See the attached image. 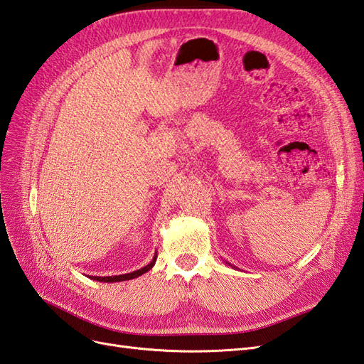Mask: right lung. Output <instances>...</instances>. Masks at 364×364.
Masks as SVG:
<instances>
[{"instance_id": "1", "label": "right lung", "mask_w": 364, "mask_h": 364, "mask_svg": "<svg viewBox=\"0 0 364 364\" xmlns=\"http://www.w3.org/2000/svg\"><path fill=\"white\" fill-rule=\"evenodd\" d=\"M156 262V257H154V259L147 266H144L143 269H138L135 272H130V274H124V275H115V277H93V279H97V282H105V283H114V282H126V279H132L136 278L139 275H143L144 272H147L149 269H152V266Z\"/></svg>"}]
</instances>
